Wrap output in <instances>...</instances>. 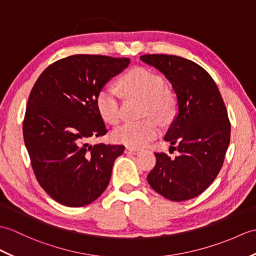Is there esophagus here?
<instances>
[{
    "label": "esophagus",
    "mask_w": 256,
    "mask_h": 256,
    "mask_svg": "<svg viewBox=\"0 0 256 256\" xmlns=\"http://www.w3.org/2000/svg\"><path fill=\"white\" fill-rule=\"evenodd\" d=\"M140 150L138 148H132V147H126V154H138Z\"/></svg>",
    "instance_id": "34e87169"
}]
</instances>
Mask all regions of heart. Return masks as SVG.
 Listing matches in <instances>:
<instances>
[{"mask_svg":"<svg viewBox=\"0 0 256 256\" xmlns=\"http://www.w3.org/2000/svg\"><path fill=\"white\" fill-rule=\"evenodd\" d=\"M118 86L128 96L144 99V114H152L162 121L170 118L174 100L164 90V82L159 75L146 68L130 70L118 82ZM97 109L104 121L116 124L121 118L118 94L114 87L106 85L99 90L96 98ZM159 128L152 118L138 122H126L116 128L114 138L128 147L138 148L157 138Z\"/></svg>","mask_w":256,"mask_h":256,"instance_id":"heart-1","label":"heart"}]
</instances>
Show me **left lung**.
I'll return each instance as SVG.
<instances>
[{
	"label": "left lung",
	"instance_id": "8db88e82",
	"mask_svg": "<svg viewBox=\"0 0 256 256\" xmlns=\"http://www.w3.org/2000/svg\"><path fill=\"white\" fill-rule=\"evenodd\" d=\"M140 60L157 68L174 88L176 114L164 140L179 156L155 152L150 186L174 202L203 193L220 171L230 142L227 110L212 76L195 62L176 56L146 54Z\"/></svg>",
	"mask_w": 256,
	"mask_h": 256
}]
</instances>
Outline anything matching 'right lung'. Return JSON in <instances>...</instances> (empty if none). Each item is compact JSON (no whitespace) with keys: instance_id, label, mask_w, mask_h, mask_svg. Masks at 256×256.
Instances as JSON below:
<instances>
[{"instance_id":"add662e5","label":"right lung","mask_w":256,"mask_h":256,"mask_svg":"<svg viewBox=\"0 0 256 256\" xmlns=\"http://www.w3.org/2000/svg\"><path fill=\"white\" fill-rule=\"evenodd\" d=\"M128 58L75 54L49 65L29 94L22 134L39 184L58 203L90 204L104 192L122 145H90L106 133L99 90L130 64Z\"/></svg>"}]
</instances>
